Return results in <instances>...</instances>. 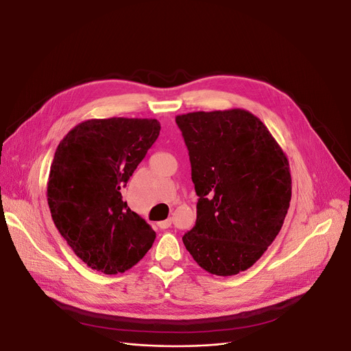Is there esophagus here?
I'll use <instances>...</instances> for the list:
<instances>
[{
    "label": "esophagus",
    "instance_id": "obj_1",
    "mask_svg": "<svg viewBox=\"0 0 351 351\" xmlns=\"http://www.w3.org/2000/svg\"><path fill=\"white\" fill-rule=\"evenodd\" d=\"M171 224H172V219H167V220L159 221V223H158V227L162 228V230H165V228L171 227Z\"/></svg>",
    "mask_w": 351,
    "mask_h": 351
}]
</instances>
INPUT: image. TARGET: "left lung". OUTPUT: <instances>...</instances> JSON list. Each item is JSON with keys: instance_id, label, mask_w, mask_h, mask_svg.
Listing matches in <instances>:
<instances>
[{"instance_id": "left-lung-1", "label": "left lung", "mask_w": 351, "mask_h": 351, "mask_svg": "<svg viewBox=\"0 0 351 351\" xmlns=\"http://www.w3.org/2000/svg\"><path fill=\"white\" fill-rule=\"evenodd\" d=\"M199 196L182 237L207 272L248 269L272 244L289 208V162L264 123L243 108L176 115Z\"/></svg>"}]
</instances>
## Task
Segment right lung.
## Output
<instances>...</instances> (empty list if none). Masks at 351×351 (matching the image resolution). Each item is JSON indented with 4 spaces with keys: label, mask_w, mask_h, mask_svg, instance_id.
Listing matches in <instances>:
<instances>
[{
    "label": "right lung",
    "mask_w": 351,
    "mask_h": 351,
    "mask_svg": "<svg viewBox=\"0 0 351 351\" xmlns=\"http://www.w3.org/2000/svg\"><path fill=\"white\" fill-rule=\"evenodd\" d=\"M159 131L155 119H93L70 130L56 148L46 191L52 219L91 269L123 274L155 241V231L121 191Z\"/></svg>",
    "instance_id": "add662e5"
}]
</instances>
